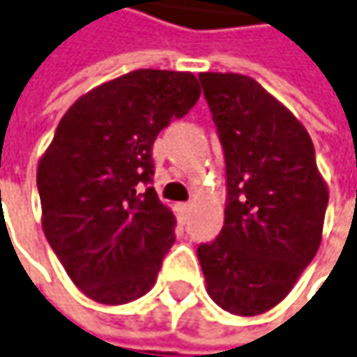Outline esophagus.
I'll use <instances>...</instances> for the list:
<instances>
[{
	"mask_svg": "<svg viewBox=\"0 0 357 357\" xmlns=\"http://www.w3.org/2000/svg\"><path fill=\"white\" fill-rule=\"evenodd\" d=\"M190 210H192V206H190V204H176V214H178V218L181 222L188 220Z\"/></svg>",
	"mask_w": 357,
	"mask_h": 357,
	"instance_id": "34e87169",
	"label": "esophagus"
}]
</instances>
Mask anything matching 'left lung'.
<instances>
[{
	"instance_id": "left-lung-1",
	"label": "left lung",
	"mask_w": 357,
	"mask_h": 357,
	"mask_svg": "<svg viewBox=\"0 0 357 357\" xmlns=\"http://www.w3.org/2000/svg\"><path fill=\"white\" fill-rule=\"evenodd\" d=\"M199 82L224 149L226 208L198 259L210 297L250 317L281 303L313 261L329 194L309 133L255 78L202 73Z\"/></svg>"
}]
</instances>
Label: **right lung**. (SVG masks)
Segmentation results:
<instances>
[{
  "mask_svg": "<svg viewBox=\"0 0 357 357\" xmlns=\"http://www.w3.org/2000/svg\"><path fill=\"white\" fill-rule=\"evenodd\" d=\"M198 98L192 73L123 74L74 102L38 163L44 234L96 303L135 301L158 279L176 218L151 188V151Z\"/></svg>",
  "mask_w": 357,
  "mask_h": 357,
  "instance_id": "right-lung-1",
  "label": "right lung"
}]
</instances>
